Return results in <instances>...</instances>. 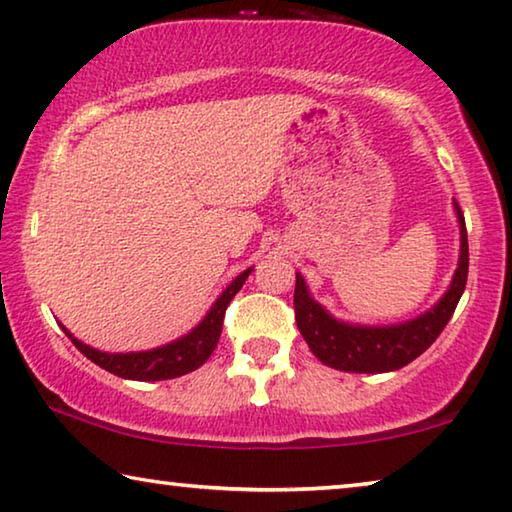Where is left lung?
I'll return each instance as SVG.
<instances>
[{"label": "left lung", "mask_w": 512, "mask_h": 512, "mask_svg": "<svg viewBox=\"0 0 512 512\" xmlns=\"http://www.w3.org/2000/svg\"><path fill=\"white\" fill-rule=\"evenodd\" d=\"M453 210L460 229L458 267L446 293L430 309L410 320L389 322V325H361V322L336 318L311 295L302 274L295 272L297 329L322 364L345 373H391L410 364L435 343L465 293L469 272L465 215L458 201H453Z\"/></svg>", "instance_id": "obj_1"}]
</instances>
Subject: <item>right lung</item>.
<instances>
[{
	"mask_svg": "<svg viewBox=\"0 0 512 512\" xmlns=\"http://www.w3.org/2000/svg\"><path fill=\"white\" fill-rule=\"evenodd\" d=\"M251 270H254V267H247L245 272H240L238 277H235L229 286L219 293V297L212 302L206 316L199 320V325H194L187 334L178 336L176 341L157 345V348H151V350L102 352L98 348H91V345L82 343L80 338H75L64 325H61V322L59 325L86 359H91L93 364H98L109 373L123 377V380H137V382L171 380V377L192 373L201 364H206L208 357L212 355V350L217 348L219 336H222L226 306H229L235 293L242 288V283L247 281Z\"/></svg>",
	"mask_w": 512,
	"mask_h": 512,
	"instance_id": "1",
	"label": "right lung"
}]
</instances>
